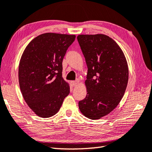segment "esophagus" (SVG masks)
<instances>
[{"label":"esophagus","mask_w":152,"mask_h":152,"mask_svg":"<svg viewBox=\"0 0 152 152\" xmlns=\"http://www.w3.org/2000/svg\"><path fill=\"white\" fill-rule=\"evenodd\" d=\"M78 82H79L78 80H75V81H72V82H71V83H72V86H76V85H77V84H78Z\"/></svg>","instance_id":"1"}]
</instances>
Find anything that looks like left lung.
<instances>
[{
	"mask_svg": "<svg viewBox=\"0 0 152 152\" xmlns=\"http://www.w3.org/2000/svg\"><path fill=\"white\" fill-rule=\"evenodd\" d=\"M77 39L88 66L87 95L80 101L85 117L99 119L117 107L125 92L129 68L123 50L106 35H79Z\"/></svg>",
	"mask_w": 152,
	"mask_h": 152,
	"instance_id": "1",
	"label": "left lung"
}]
</instances>
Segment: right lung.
Returning a JSON list of instances; mask_svg holds the SVG:
<instances>
[{
  "mask_svg": "<svg viewBox=\"0 0 152 152\" xmlns=\"http://www.w3.org/2000/svg\"><path fill=\"white\" fill-rule=\"evenodd\" d=\"M75 38V35L43 34L31 40L23 53L18 68L20 90L39 117L55 115L70 93L62 76V63Z\"/></svg>",
  "mask_w": 152,
  "mask_h": 152,
  "instance_id": "1",
  "label": "right lung"
}]
</instances>
